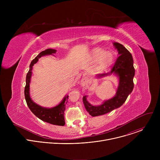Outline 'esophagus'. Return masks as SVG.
<instances>
[{"label": "esophagus", "instance_id": "1", "mask_svg": "<svg viewBox=\"0 0 160 160\" xmlns=\"http://www.w3.org/2000/svg\"><path fill=\"white\" fill-rule=\"evenodd\" d=\"M83 82H84V81H83Z\"/></svg>", "mask_w": 160, "mask_h": 160}]
</instances>
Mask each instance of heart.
Returning a JSON list of instances; mask_svg holds the SVG:
<instances>
[{
	"instance_id": "obj_1",
	"label": "heart",
	"mask_w": 160,
	"mask_h": 160,
	"mask_svg": "<svg viewBox=\"0 0 160 160\" xmlns=\"http://www.w3.org/2000/svg\"><path fill=\"white\" fill-rule=\"evenodd\" d=\"M90 58L92 62H96L98 70H104L112 64L115 54L111 51H106L100 48H95L91 50Z\"/></svg>"
}]
</instances>
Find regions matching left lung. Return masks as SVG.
Instances as JSON below:
<instances>
[{
	"instance_id": "1",
	"label": "left lung",
	"mask_w": 160,
	"mask_h": 160,
	"mask_svg": "<svg viewBox=\"0 0 160 160\" xmlns=\"http://www.w3.org/2000/svg\"><path fill=\"white\" fill-rule=\"evenodd\" d=\"M113 45L117 49L120 56L110 72L99 74L97 77L102 78L112 74L117 76L119 83L117 92L113 98L104 101L101 104L98 106L91 104L87 101V96H83V102L85 108L92 117L104 115L122 106L133 88V78L135 75V69L132 56L122 44L113 42Z\"/></svg>"
}]
</instances>
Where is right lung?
I'll return each mask as SVG.
<instances>
[{
    "label": "right lung",
    "mask_w": 160,
    "mask_h": 160,
    "mask_svg": "<svg viewBox=\"0 0 160 160\" xmlns=\"http://www.w3.org/2000/svg\"><path fill=\"white\" fill-rule=\"evenodd\" d=\"M56 50L52 49H46L42 51L35 59L32 61L30 65V69L26 78L25 96L28 108L37 118L43 122L52 125L64 126L65 124L64 112L66 108V104L68 102V95H66L58 105L51 108H48L40 106V105L34 102L31 99L30 94V83L31 81L33 65L38 62L39 58L41 57L46 55H53L54 54H56Z\"/></svg>",
    "instance_id": "obj_1"
}]
</instances>
